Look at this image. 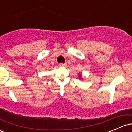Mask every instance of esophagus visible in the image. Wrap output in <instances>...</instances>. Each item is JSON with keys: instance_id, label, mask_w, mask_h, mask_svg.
I'll use <instances>...</instances> for the list:
<instances>
[{"instance_id": "esophagus-1", "label": "esophagus", "mask_w": 132, "mask_h": 132, "mask_svg": "<svg viewBox=\"0 0 132 132\" xmlns=\"http://www.w3.org/2000/svg\"><path fill=\"white\" fill-rule=\"evenodd\" d=\"M66 65V63H60V64H59V66L60 67H65Z\"/></svg>"}]
</instances>
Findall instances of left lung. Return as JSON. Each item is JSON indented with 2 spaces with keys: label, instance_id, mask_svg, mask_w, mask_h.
Here are the masks:
<instances>
[{
  "label": "left lung",
  "instance_id": "8db88e82",
  "mask_svg": "<svg viewBox=\"0 0 132 132\" xmlns=\"http://www.w3.org/2000/svg\"><path fill=\"white\" fill-rule=\"evenodd\" d=\"M78 76H79V79H82V74H81V73L79 74V75H78Z\"/></svg>",
  "mask_w": 132,
  "mask_h": 132
}]
</instances>
